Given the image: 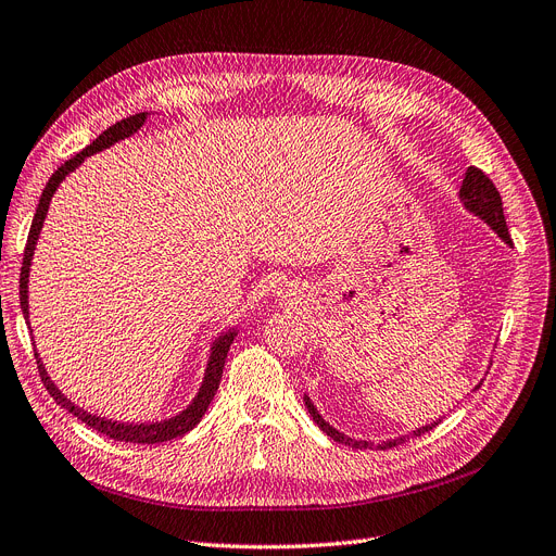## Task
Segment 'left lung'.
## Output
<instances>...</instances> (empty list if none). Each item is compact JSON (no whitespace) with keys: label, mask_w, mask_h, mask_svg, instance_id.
Masks as SVG:
<instances>
[{"label":"left lung","mask_w":556,"mask_h":556,"mask_svg":"<svg viewBox=\"0 0 556 556\" xmlns=\"http://www.w3.org/2000/svg\"><path fill=\"white\" fill-rule=\"evenodd\" d=\"M458 195H462L464 206H466L468 211H472L475 215H479V218L484 220V223L504 240V243L511 245V236H509V229H506V220H504L500 192H497L495 184H493L484 173H481L479 167H468V170H466V179H464V184H462V190H458ZM477 389H479V386H477ZM304 402H306L308 414L313 416V420H316V425L327 433V437H331L336 443H345V445L358 447V450H372V447L389 450V447L402 445L404 441L414 439V437H422L425 431L433 429V427H437V425L441 422V420H437V422H431V425H425V427L416 429L414 433H404V437H397V439H391V441H383V443L375 445V443H368V441H354V439L345 437V433L333 429V427L318 414V408L311 404L308 397H304Z\"/></svg>","instance_id":"obj_1"}]
</instances>
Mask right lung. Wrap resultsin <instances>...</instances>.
Returning <instances> with one entry per match:
<instances>
[{
  "label": "right lung",
  "mask_w": 556,
  "mask_h": 556,
  "mask_svg": "<svg viewBox=\"0 0 556 556\" xmlns=\"http://www.w3.org/2000/svg\"><path fill=\"white\" fill-rule=\"evenodd\" d=\"M144 119H148V113H136V115H129L125 119H119V123H115L113 127H109L106 131H102L98 138H94L86 150H81L77 156L67 159L59 170L50 177V181H47L42 195H40V202H38V208H36V215L31 220V229H29V238H27V248H24V258H22V270H20V306H22V313H24V320H29V302H27V283H29V265H31V258H34V250H36V243H38V236H40V229H42V223H45V215H47V208H50V202L54 198V192L59 188V184L75 170V167L81 165V161L94 152H102L106 148H111L113 142L123 140V138H129L131 134H136L142 125ZM236 338V331H227L223 333L218 341L213 343L211 348V356H208V366H206V372H204V381H202V389L200 393L195 395V400H192L184 412L170 420H163V422H140V425H129V422H117V420H106V418H100V416H92L88 412H84V408H79L75 402H70L56 386L54 381L47 377V370L42 368L40 358H38V352H36V358H38V372H40V379L45 383V389L50 391V395L54 397L56 404H61L65 412H70L75 418H79L81 422H86L90 429L104 433V437L113 439V441H123V443H140V445H156V443H165V441H173V439H179L184 437V433H188L192 427H195L202 416L206 414V408L213 400V395L218 393V386H220V379H223V368H225V358H227V352L233 343Z\"/></svg>",
  "instance_id": "1"
}]
</instances>
